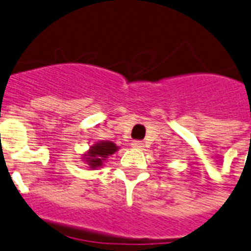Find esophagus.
<instances>
[{"label":"esophagus","mask_w":251,"mask_h":251,"mask_svg":"<svg viewBox=\"0 0 251 251\" xmlns=\"http://www.w3.org/2000/svg\"><path fill=\"white\" fill-rule=\"evenodd\" d=\"M131 146L134 147V148H136V150H143L144 144L142 143V142H139V140H134L131 143Z\"/></svg>","instance_id":"1"}]
</instances>
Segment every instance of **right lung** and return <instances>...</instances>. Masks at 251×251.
<instances>
[{"label": "right lung", "instance_id": "obj_1", "mask_svg": "<svg viewBox=\"0 0 251 251\" xmlns=\"http://www.w3.org/2000/svg\"><path fill=\"white\" fill-rule=\"evenodd\" d=\"M119 151V147L113 142L108 140H99L95 144L89 148L87 152H85L82 156V160L89 165V168L95 170L97 168H101L107 158L116 153Z\"/></svg>", "mask_w": 251, "mask_h": 251}]
</instances>
